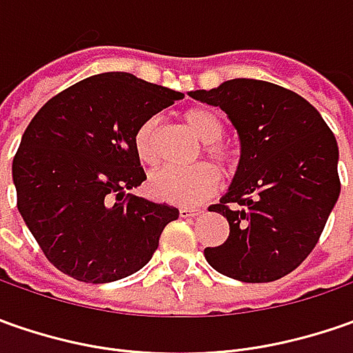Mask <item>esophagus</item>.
I'll list each match as a JSON object with an SVG mask.
<instances>
[{
	"label": "esophagus",
	"instance_id": "esophagus-1",
	"mask_svg": "<svg viewBox=\"0 0 353 353\" xmlns=\"http://www.w3.org/2000/svg\"><path fill=\"white\" fill-rule=\"evenodd\" d=\"M198 214H200V210H194V208H181V210H179V216H181V218H194Z\"/></svg>",
	"mask_w": 353,
	"mask_h": 353
}]
</instances>
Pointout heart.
I'll use <instances>...</instances> for the list:
<instances>
[{"label":"heart","instance_id":"1","mask_svg":"<svg viewBox=\"0 0 353 353\" xmlns=\"http://www.w3.org/2000/svg\"><path fill=\"white\" fill-rule=\"evenodd\" d=\"M186 125L202 139L204 155L216 163L222 170H232L236 167V151L222 139L225 125L222 117L208 108H192L184 112ZM159 117L151 116L139 123L133 133V149L139 161L147 165H155L159 161L157 145ZM149 194L174 206H196L210 198L218 188V172L208 163H198L192 167H163L155 170L147 181Z\"/></svg>","mask_w":353,"mask_h":353}]
</instances>
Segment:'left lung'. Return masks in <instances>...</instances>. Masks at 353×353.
<instances>
[{
  "label": "left lung",
  "mask_w": 353,
  "mask_h": 353,
  "mask_svg": "<svg viewBox=\"0 0 353 353\" xmlns=\"http://www.w3.org/2000/svg\"><path fill=\"white\" fill-rule=\"evenodd\" d=\"M190 96L222 108L241 141L234 183L208 208L228 220L230 236L204 250L206 261L243 283L289 275L319 243L340 196L334 133L303 96L265 80L236 78Z\"/></svg>",
  "instance_id": "left-lung-1"
}]
</instances>
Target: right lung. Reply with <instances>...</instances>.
Instances as JSON below:
<instances>
[{"label":"right lung","instance_id":"right-lung-1","mask_svg":"<svg viewBox=\"0 0 353 353\" xmlns=\"http://www.w3.org/2000/svg\"><path fill=\"white\" fill-rule=\"evenodd\" d=\"M181 98L129 72H103L62 90L27 125L13 157L17 208L64 275L110 283L151 261L179 210L129 194L147 179L133 133Z\"/></svg>","mask_w":353,"mask_h":353}]
</instances>
